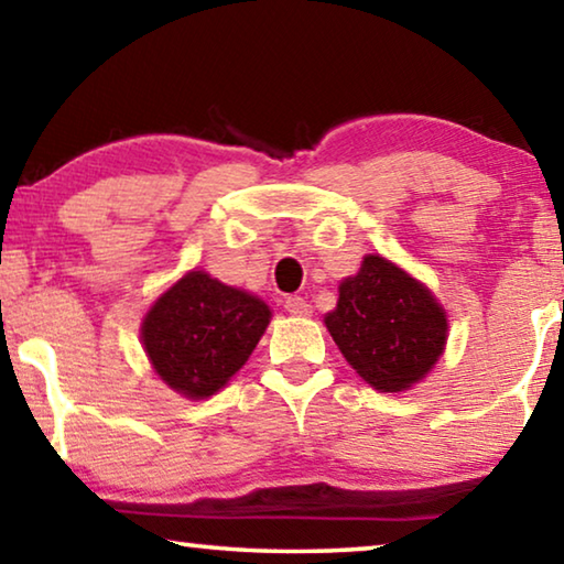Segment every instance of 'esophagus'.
<instances>
[{
  "instance_id": "1",
  "label": "esophagus",
  "mask_w": 564,
  "mask_h": 564,
  "mask_svg": "<svg viewBox=\"0 0 564 564\" xmlns=\"http://www.w3.org/2000/svg\"><path fill=\"white\" fill-rule=\"evenodd\" d=\"M285 311L293 316H311V303L301 296L285 299Z\"/></svg>"
}]
</instances>
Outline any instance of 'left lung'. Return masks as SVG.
Returning <instances> with one entry per match:
<instances>
[{
    "label": "left lung",
    "mask_w": 564,
    "mask_h": 564,
    "mask_svg": "<svg viewBox=\"0 0 564 564\" xmlns=\"http://www.w3.org/2000/svg\"><path fill=\"white\" fill-rule=\"evenodd\" d=\"M326 326L346 361L379 391H401L424 379L446 344V316L422 283L381 256L338 285Z\"/></svg>",
    "instance_id": "obj_1"
}]
</instances>
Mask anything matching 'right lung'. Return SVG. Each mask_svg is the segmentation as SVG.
<instances>
[{
  "label": "right lung",
  "instance_id": "obj_1",
  "mask_svg": "<svg viewBox=\"0 0 564 564\" xmlns=\"http://www.w3.org/2000/svg\"><path fill=\"white\" fill-rule=\"evenodd\" d=\"M268 321L261 299L193 271L150 308L142 344L170 389L205 399L248 361Z\"/></svg>",
  "mask_w": 564,
  "mask_h": 564
}]
</instances>
